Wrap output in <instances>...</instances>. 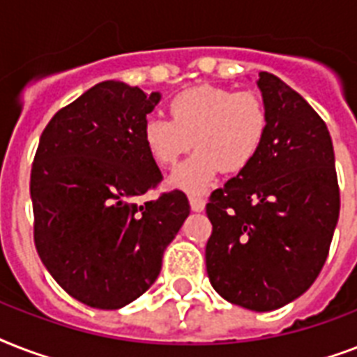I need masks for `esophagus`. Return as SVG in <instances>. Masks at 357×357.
<instances>
[{"label":"esophagus","mask_w":357,"mask_h":357,"mask_svg":"<svg viewBox=\"0 0 357 357\" xmlns=\"http://www.w3.org/2000/svg\"><path fill=\"white\" fill-rule=\"evenodd\" d=\"M189 204H190V209H192V211H196V213H200V211H204V209H206V200H204V198H202V196H198V195H190L189 196Z\"/></svg>","instance_id":"esophagus-1"}]
</instances>
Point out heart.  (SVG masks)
<instances>
[{
  "mask_svg": "<svg viewBox=\"0 0 357 357\" xmlns=\"http://www.w3.org/2000/svg\"><path fill=\"white\" fill-rule=\"evenodd\" d=\"M170 120L148 116L140 139L155 165L174 167L195 146L198 150L174 170L170 183L190 192L207 189L222 170L241 172L259 153L268 133V111L254 91L200 85L168 103Z\"/></svg>",
  "mask_w": 357,
  "mask_h": 357,
  "instance_id": "obj_1",
  "label": "heart"
}]
</instances>
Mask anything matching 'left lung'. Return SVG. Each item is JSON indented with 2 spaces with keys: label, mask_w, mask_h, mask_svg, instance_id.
<instances>
[{
  "label": "left lung",
  "mask_w": 357,
  "mask_h": 357,
  "mask_svg": "<svg viewBox=\"0 0 357 357\" xmlns=\"http://www.w3.org/2000/svg\"><path fill=\"white\" fill-rule=\"evenodd\" d=\"M257 86L268 133L254 162L209 196L206 266L222 298L272 311L304 294L322 271L341 198L324 120L276 75L259 72Z\"/></svg>",
  "instance_id": "8db88e82"
}]
</instances>
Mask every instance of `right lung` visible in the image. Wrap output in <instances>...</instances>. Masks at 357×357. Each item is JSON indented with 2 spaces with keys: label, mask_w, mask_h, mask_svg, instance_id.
Returning a JSON list of instances; mask_svg holds the SVG:
<instances>
[{
  "label": "right lung",
  "mask_w": 357,
  "mask_h": 357,
  "mask_svg": "<svg viewBox=\"0 0 357 357\" xmlns=\"http://www.w3.org/2000/svg\"><path fill=\"white\" fill-rule=\"evenodd\" d=\"M159 100L103 81L40 135L31 168L36 252L53 280L91 307L119 310L146 293L190 213L181 190L139 202L162 179L140 139Z\"/></svg>",
  "instance_id": "add662e5"
}]
</instances>
